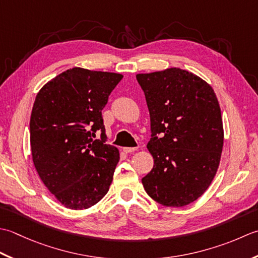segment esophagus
<instances>
[{
  "label": "esophagus",
  "instance_id": "34e87169",
  "mask_svg": "<svg viewBox=\"0 0 258 258\" xmlns=\"http://www.w3.org/2000/svg\"><path fill=\"white\" fill-rule=\"evenodd\" d=\"M137 149H138V148H137V147H134V148H131V147H124L123 151L125 152V154H130V152H134Z\"/></svg>",
  "mask_w": 258,
  "mask_h": 258
}]
</instances>
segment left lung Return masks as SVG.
Segmentation results:
<instances>
[{
  "label": "left lung",
  "mask_w": 258,
  "mask_h": 258,
  "mask_svg": "<svg viewBox=\"0 0 258 258\" xmlns=\"http://www.w3.org/2000/svg\"><path fill=\"white\" fill-rule=\"evenodd\" d=\"M136 78L149 110L147 148L154 157L141 179L145 190L164 206H186L207 190L218 169L224 128L217 97L202 78L179 68Z\"/></svg>",
  "instance_id": "obj_1"
}]
</instances>
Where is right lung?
<instances>
[{
  "label": "right lung",
  "instance_id": "1",
  "mask_svg": "<svg viewBox=\"0 0 258 258\" xmlns=\"http://www.w3.org/2000/svg\"><path fill=\"white\" fill-rule=\"evenodd\" d=\"M123 78L73 68L36 94L30 120L32 159L41 180L62 205L87 209L108 192L119 150L104 144L102 109ZM98 130L102 140H94Z\"/></svg>",
  "mask_w": 258,
  "mask_h": 258
}]
</instances>
